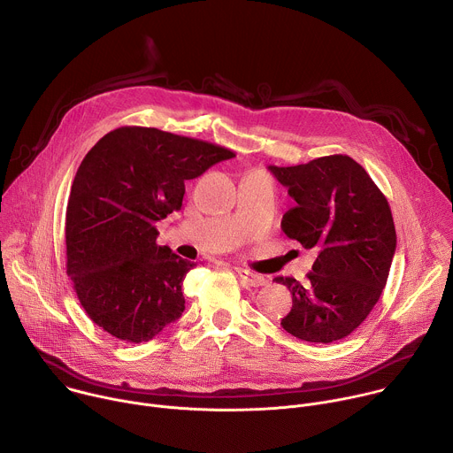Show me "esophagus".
<instances>
[{
    "instance_id": "34e87169",
    "label": "esophagus",
    "mask_w": 453,
    "mask_h": 453,
    "mask_svg": "<svg viewBox=\"0 0 453 453\" xmlns=\"http://www.w3.org/2000/svg\"><path fill=\"white\" fill-rule=\"evenodd\" d=\"M236 274L242 280V283L247 285V287H262V285H265V280L262 276L252 274L247 269H236Z\"/></svg>"
}]
</instances>
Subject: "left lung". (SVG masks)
<instances>
[{"instance_id": "obj_1", "label": "left lung", "mask_w": 453, "mask_h": 453, "mask_svg": "<svg viewBox=\"0 0 453 453\" xmlns=\"http://www.w3.org/2000/svg\"><path fill=\"white\" fill-rule=\"evenodd\" d=\"M269 170L296 201L283 233L319 252L306 283L276 278L292 294L281 326L306 342L341 341L362 325L389 278L396 250L389 203L349 156Z\"/></svg>"}]
</instances>
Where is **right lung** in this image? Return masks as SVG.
Listing matches in <instances>:
<instances>
[{
	"label": "right lung",
	"instance_id": "1",
	"mask_svg": "<svg viewBox=\"0 0 453 453\" xmlns=\"http://www.w3.org/2000/svg\"><path fill=\"white\" fill-rule=\"evenodd\" d=\"M231 157L152 127H119L86 154L66 210V273L104 332L149 342L182 315L196 264L157 245L156 224L180 210L186 180Z\"/></svg>",
	"mask_w": 453,
	"mask_h": 453
}]
</instances>
